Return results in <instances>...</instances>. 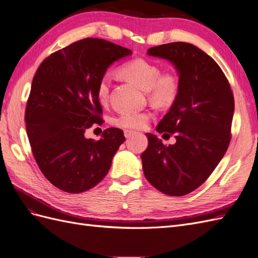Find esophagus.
Returning <instances> with one entry per match:
<instances>
[{
  "instance_id": "obj_1",
  "label": "esophagus",
  "mask_w": 258,
  "mask_h": 258,
  "mask_svg": "<svg viewBox=\"0 0 258 258\" xmlns=\"http://www.w3.org/2000/svg\"><path fill=\"white\" fill-rule=\"evenodd\" d=\"M135 134H136V132L131 131V130H124V131H123V135H124V137H126L127 139H128V138H131Z\"/></svg>"
}]
</instances>
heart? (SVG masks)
<instances>
[{
    "label": "heart",
    "instance_id": "b5f03b06",
    "mask_svg": "<svg viewBox=\"0 0 258 258\" xmlns=\"http://www.w3.org/2000/svg\"><path fill=\"white\" fill-rule=\"evenodd\" d=\"M119 73L136 85L138 88L148 92L151 100L158 106H168L173 103L177 96L178 83L172 73L159 75L158 68L144 59L128 61L120 67ZM111 88V75L108 73L100 77L97 86V97L101 103H105ZM150 120L147 112H121L114 119L119 127L128 129H142Z\"/></svg>",
    "mask_w": 258,
    "mask_h": 258
}]
</instances>
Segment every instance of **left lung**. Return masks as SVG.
<instances>
[{"label":"left lung","mask_w":258,"mask_h":258,"mask_svg":"<svg viewBox=\"0 0 258 258\" xmlns=\"http://www.w3.org/2000/svg\"><path fill=\"white\" fill-rule=\"evenodd\" d=\"M147 54L174 67L178 91L156 128L159 134H175L176 142L165 146L155 135L146 134L143 172L161 192L184 196L205 183L227 151L233 95L220 66L197 46L169 43L150 48Z\"/></svg>","instance_id":"left-lung-1"}]
</instances>
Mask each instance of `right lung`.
<instances>
[{
    "label": "right lung",
    "instance_id": "right-lung-1",
    "mask_svg": "<svg viewBox=\"0 0 258 258\" xmlns=\"http://www.w3.org/2000/svg\"><path fill=\"white\" fill-rule=\"evenodd\" d=\"M132 53L100 38H85L46 58L33 77L26 126L42 173L57 188L80 194L99 184L124 142L118 128L103 131L99 141L85 132L102 123L97 97L100 77L115 61Z\"/></svg>",
    "mask_w": 258,
    "mask_h": 258
}]
</instances>
